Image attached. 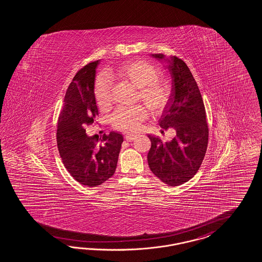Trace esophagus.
Listing matches in <instances>:
<instances>
[{"instance_id": "esophagus-1", "label": "esophagus", "mask_w": 262, "mask_h": 262, "mask_svg": "<svg viewBox=\"0 0 262 262\" xmlns=\"http://www.w3.org/2000/svg\"><path fill=\"white\" fill-rule=\"evenodd\" d=\"M135 138H136L135 135H129V134H126V135H125V139H126L127 141H133V140H135Z\"/></svg>"}]
</instances>
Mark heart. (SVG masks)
<instances>
[{"label": "heart", "instance_id": "heart-1", "mask_svg": "<svg viewBox=\"0 0 262 262\" xmlns=\"http://www.w3.org/2000/svg\"><path fill=\"white\" fill-rule=\"evenodd\" d=\"M119 77L139 89V98L150 112L159 113L167 102V92L157 84L159 72L149 62L135 59L127 61L117 71ZM112 81L106 73L100 74L94 86V95L100 108L111 105ZM147 116V111L141 106H119L111 116L113 127L125 132H135Z\"/></svg>", "mask_w": 262, "mask_h": 262}]
</instances>
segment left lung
Masks as SVG:
<instances>
[{"label":"left lung","instance_id":"obj_1","mask_svg":"<svg viewBox=\"0 0 262 262\" xmlns=\"http://www.w3.org/2000/svg\"><path fill=\"white\" fill-rule=\"evenodd\" d=\"M151 56L166 63L171 78V93L159 126L172 127L177 135L165 144L149 135L151 146L148 163L152 173L165 184L178 186L189 181L198 172L204 159L209 129L201 93L190 69L177 56Z\"/></svg>","mask_w":262,"mask_h":262}]
</instances>
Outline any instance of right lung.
I'll return each mask as SVG.
<instances>
[{
	"label": "right lung",
	"instance_id": "1",
	"mask_svg": "<svg viewBox=\"0 0 262 262\" xmlns=\"http://www.w3.org/2000/svg\"><path fill=\"white\" fill-rule=\"evenodd\" d=\"M99 60L85 66L72 79L66 92L57 127V146L66 169L82 185L96 187L116 170L123 135L88 136L85 127L98 115L94 95Z\"/></svg>",
	"mask_w": 262,
	"mask_h": 262
}]
</instances>
